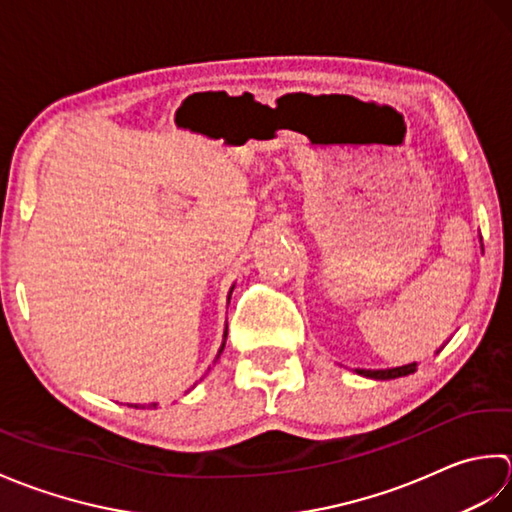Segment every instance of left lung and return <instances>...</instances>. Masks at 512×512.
Wrapping results in <instances>:
<instances>
[{
    "label": "left lung",
    "instance_id": "obj_1",
    "mask_svg": "<svg viewBox=\"0 0 512 512\" xmlns=\"http://www.w3.org/2000/svg\"><path fill=\"white\" fill-rule=\"evenodd\" d=\"M442 349V347H440ZM417 364H402V367H393V369H358V375H364V378H371V380H395V378H402V375H411L415 373Z\"/></svg>",
    "mask_w": 512,
    "mask_h": 512
}]
</instances>
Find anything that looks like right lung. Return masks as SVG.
Instances as JSON below:
<instances>
[{
    "label": "right lung",
    "instance_id": "right-lung-1",
    "mask_svg": "<svg viewBox=\"0 0 512 512\" xmlns=\"http://www.w3.org/2000/svg\"><path fill=\"white\" fill-rule=\"evenodd\" d=\"M232 291H234V285H232V289H229L227 302H229V298H232ZM225 340H227V327H225V333H223V344H221V349H218V356H216V358H221V353H223V349H225ZM128 406H134V409H145L143 404H128ZM150 406H154V409H156V402H152Z\"/></svg>",
    "mask_w": 512,
    "mask_h": 512
}]
</instances>
